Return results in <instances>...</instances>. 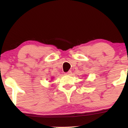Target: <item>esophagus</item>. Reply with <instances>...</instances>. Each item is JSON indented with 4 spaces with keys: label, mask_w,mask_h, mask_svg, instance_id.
<instances>
[{
    "label": "esophagus",
    "mask_w": 128,
    "mask_h": 128,
    "mask_svg": "<svg viewBox=\"0 0 128 128\" xmlns=\"http://www.w3.org/2000/svg\"><path fill=\"white\" fill-rule=\"evenodd\" d=\"M72 74V71H68V72H67V73H65V74H66V75H70V74Z\"/></svg>",
    "instance_id": "1"
}]
</instances>
